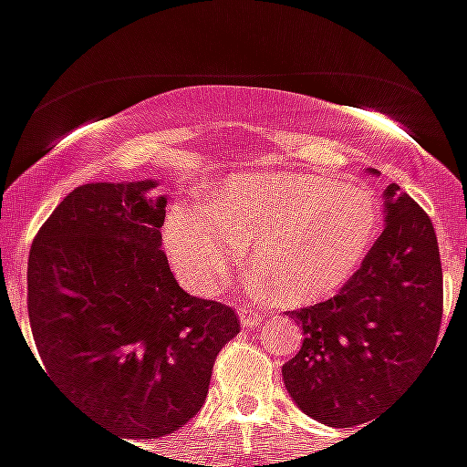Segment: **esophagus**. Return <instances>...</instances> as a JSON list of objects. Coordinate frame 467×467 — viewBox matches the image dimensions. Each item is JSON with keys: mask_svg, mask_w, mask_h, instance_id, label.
Segmentation results:
<instances>
[{"mask_svg": "<svg viewBox=\"0 0 467 467\" xmlns=\"http://www.w3.org/2000/svg\"><path fill=\"white\" fill-rule=\"evenodd\" d=\"M237 315H239V324H242L244 329H256L258 324L263 322L261 312L251 310V307H239Z\"/></svg>", "mask_w": 467, "mask_h": 467, "instance_id": "esophagus-1", "label": "esophagus"}]
</instances>
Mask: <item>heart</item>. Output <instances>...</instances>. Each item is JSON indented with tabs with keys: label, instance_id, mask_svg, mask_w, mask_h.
<instances>
[{
	"label": "heart",
	"instance_id": "obj_1",
	"mask_svg": "<svg viewBox=\"0 0 467 467\" xmlns=\"http://www.w3.org/2000/svg\"><path fill=\"white\" fill-rule=\"evenodd\" d=\"M379 211L367 188L315 173H239L176 206L166 251L188 286L209 294L249 244L251 261L289 306L334 294L362 265Z\"/></svg>",
	"mask_w": 467,
	"mask_h": 467
}]
</instances>
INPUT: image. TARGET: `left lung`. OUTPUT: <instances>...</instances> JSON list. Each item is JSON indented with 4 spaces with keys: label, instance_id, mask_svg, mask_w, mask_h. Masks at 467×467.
<instances>
[{
    "label": "left lung",
    "instance_id": "1",
    "mask_svg": "<svg viewBox=\"0 0 467 467\" xmlns=\"http://www.w3.org/2000/svg\"><path fill=\"white\" fill-rule=\"evenodd\" d=\"M383 197L385 228L359 270L329 301L289 312L306 338L282 367L284 385L303 413L331 428L374 423L440 336L435 228L400 185H388Z\"/></svg>",
    "mask_w": 467,
    "mask_h": 467
}]
</instances>
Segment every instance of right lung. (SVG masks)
Wrapping results in <instances>:
<instances>
[{"label":"right lung","mask_w":467,"mask_h":467,"mask_svg":"<svg viewBox=\"0 0 467 467\" xmlns=\"http://www.w3.org/2000/svg\"><path fill=\"white\" fill-rule=\"evenodd\" d=\"M157 181L72 190L32 242L27 312L63 395L124 440H157L200 411L233 307L194 298L169 270ZM42 368V371H44Z\"/></svg>","instance_id":"add662e5"}]
</instances>
